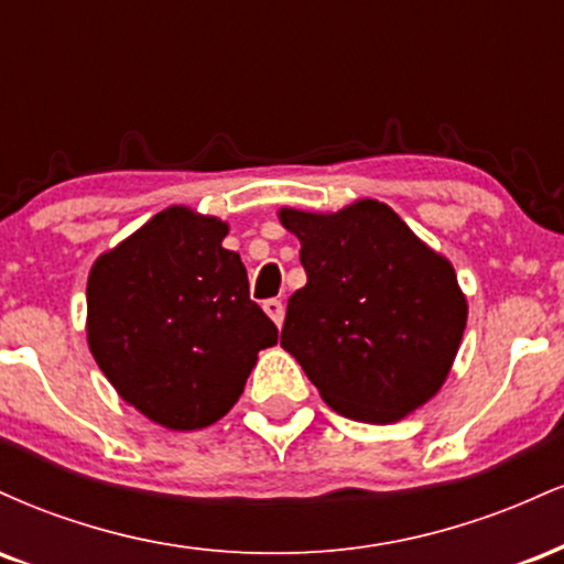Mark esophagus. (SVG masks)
Wrapping results in <instances>:
<instances>
[{
    "mask_svg": "<svg viewBox=\"0 0 564 564\" xmlns=\"http://www.w3.org/2000/svg\"><path fill=\"white\" fill-rule=\"evenodd\" d=\"M262 310L270 315V321H273L275 326H281L283 318H286V307H283L281 300H264Z\"/></svg>",
    "mask_w": 564,
    "mask_h": 564,
    "instance_id": "1",
    "label": "esophagus"
}]
</instances>
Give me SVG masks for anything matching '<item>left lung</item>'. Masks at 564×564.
Instances as JSON below:
<instances>
[{
  "label": "left lung",
  "instance_id": "obj_1",
  "mask_svg": "<svg viewBox=\"0 0 564 564\" xmlns=\"http://www.w3.org/2000/svg\"><path fill=\"white\" fill-rule=\"evenodd\" d=\"M300 238L307 286L291 294L281 347L321 398L355 422L390 424L443 387L467 326V300L445 257L387 204L336 215L281 209Z\"/></svg>",
  "mask_w": 564,
  "mask_h": 564
}]
</instances>
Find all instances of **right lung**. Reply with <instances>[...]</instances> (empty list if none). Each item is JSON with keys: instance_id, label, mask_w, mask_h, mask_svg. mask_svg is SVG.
<instances>
[{"instance_id": "obj_1", "label": "right lung", "mask_w": 564, "mask_h": 564, "mask_svg": "<svg viewBox=\"0 0 564 564\" xmlns=\"http://www.w3.org/2000/svg\"><path fill=\"white\" fill-rule=\"evenodd\" d=\"M228 225L185 206L106 251L87 281V339L129 405L166 430L215 424L241 398L275 323L249 296Z\"/></svg>"}]
</instances>
